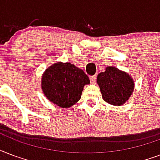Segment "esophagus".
<instances>
[{
	"label": "esophagus",
	"instance_id": "1",
	"mask_svg": "<svg viewBox=\"0 0 160 160\" xmlns=\"http://www.w3.org/2000/svg\"><path fill=\"white\" fill-rule=\"evenodd\" d=\"M96 79H97V76L96 75H93V76L90 77V80L92 83H95L96 82Z\"/></svg>",
	"mask_w": 160,
	"mask_h": 160
}]
</instances>
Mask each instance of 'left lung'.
I'll use <instances>...</instances> for the list:
<instances>
[{"mask_svg":"<svg viewBox=\"0 0 160 160\" xmlns=\"http://www.w3.org/2000/svg\"><path fill=\"white\" fill-rule=\"evenodd\" d=\"M97 82L103 100L114 106L124 104L134 88L133 78L127 72L114 67H107L106 71L100 72Z\"/></svg>","mask_w":160,"mask_h":160,"instance_id":"left-lung-1","label":"left lung"}]
</instances>
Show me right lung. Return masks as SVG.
I'll use <instances>...</instances> for the list:
<instances>
[{"mask_svg":"<svg viewBox=\"0 0 160 160\" xmlns=\"http://www.w3.org/2000/svg\"><path fill=\"white\" fill-rule=\"evenodd\" d=\"M90 83L82 69L70 62H57L46 69L42 88L46 98L61 108H69L81 98L83 87Z\"/></svg>","mask_w":160,"mask_h":160,"instance_id":"1","label":"right lung"}]
</instances>
